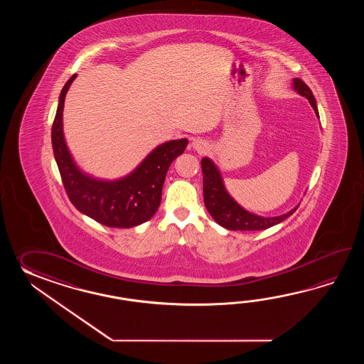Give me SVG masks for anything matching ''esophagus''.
Listing matches in <instances>:
<instances>
[{
  "label": "esophagus",
  "instance_id": "1",
  "mask_svg": "<svg viewBox=\"0 0 364 364\" xmlns=\"http://www.w3.org/2000/svg\"><path fill=\"white\" fill-rule=\"evenodd\" d=\"M193 147L195 149H198L199 152H204V151H207V148H208V144H207V141L203 139H193Z\"/></svg>",
  "mask_w": 364,
  "mask_h": 364
}]
</instances>
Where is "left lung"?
Returning a JSON list of instances; mask_svg holds the SVG:
<instances>
[{"label": "left lung", "mask_w": 364, "mask_h": 364, "mask_svg": "<svg viewBox=\"0 0 364 364\" xmlns=\"http://www.w3.org/2000/svg\"><path fill=\"white\" fill-rule=\"evenodd\" d=\"M294 90L299 95L304 96L309 101L311 107L315 110L318 117L316 100L309 90V85L302 79H293ZM201 171H203V193H204V204L208 209L209 215L215 218L217 224L224 226L229 230H264L271 226L282 223L285 218L291 216L299 205L287 212L285 215L276 217L257 216L250 213L246 209L242 208L237 201L225 190L224 182L221 174L209 159L204 157L201 160Z\"/></svg>", "instance_id": "left-lung-1"}]
</instances>
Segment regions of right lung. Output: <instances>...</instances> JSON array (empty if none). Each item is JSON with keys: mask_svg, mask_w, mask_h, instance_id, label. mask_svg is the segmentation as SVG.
<instances>
[{"mask_svg": "<svg viewBox=\"0 0 364 364\" xmlns=\"http://www.w3.org/2000/svg\"><path fill=\"white\" fill-rule=\"evenodd\" d=\"M77 75L62 88L52 126V146L62 183L73 205L109 228H132L154 216L161 203L166 171L183 154L187 139L171 140L155 148L127 177L117 181L92 178L77 169L63 138L62 112L65 96Z\"/></svg>", "mask_w": 364, "mask_h": 364, "instance_id": "1", "label": "right lung"}]
</instances>
